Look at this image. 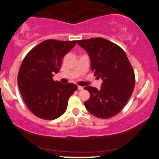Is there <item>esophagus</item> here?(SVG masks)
Masks as SVG:
<instances>
[{"instance_id":"1","label":"esophagus","mask_w":159,"mask_h":159,"mask_svg":"<svg viewBox=\"0 0 159 159\" xmlns=\"http://www.w3.org/2000/svg\"><path fill=\"white\" fill-rule=\"evenodd\" d=\"M78 89H79V91H80V90H83V89H84V87H83V86H78Z\"/></svg>"}]
</instances>
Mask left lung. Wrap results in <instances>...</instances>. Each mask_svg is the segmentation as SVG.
Here are the masks:
<instances>
[{"instance_id": "8db88e82", "label": "left lung", "mask_w": 159, "mask_h": 159, "mask_svg": "<svg viewBox=\"0 0 159 159\" xmlns=\"http://www.w3.org/2000/svg\"><path fill=\"white\" fill-rule=\"evenodd\" d=\"M77 43L89 54L95 76L103 80L100 91L95 87H84L90 93L85 107L97 118L114 116L127 103L135 86L134 70L126 54L118 45L103 38Z\"/></svg>"}]
</instances>
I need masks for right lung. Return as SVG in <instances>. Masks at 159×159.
Wrapping results in <instances>:
<instances>
[{"label":"right lung","instance_id":"add662e5","mask_svg":"<svg viewBox=\"0 0 159 159\" xmlns=\"http://www.w3.org/2000/svg\"><path fill=\"white\" fill-rule=\"evenodd\" d=\"M76 41L48 39L30 50L23 59L18 74V84L23 101L35 116L53 120L66 111L70 96L78 89L75 84L53 80L62 59Z\"/></svg>","mask_w":159,"mask_h":159}]
</instances>
